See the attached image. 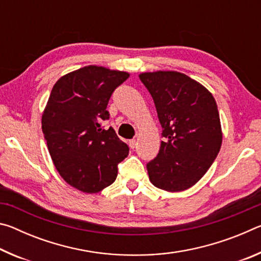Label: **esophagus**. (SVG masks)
<instances>
[{"instance_id": "obj_1", "label": "esophagus", "mask_w": 261, "mask_h": 261, "mask_svg": "<svg viewBox=\"0 0 261 261\" xmlns=\"http://www.w3.org/2000/svg\"><path fill=\"white\" fill-rule=\"evenodd\" d=\"M136 143H137L136 139H131V140L129 141V145H130V147H131V148H135V147H136Z\"/></svg>"}]
</instances>
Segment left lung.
<instances>
[{
    "label": "left lung",
    "instance_id": "left-lung-1",
    "mask_svg": "<svg viewBox=\"0 0 261 261\" xmlns=\"http://www.w3.org/2000/svg\"><path fill=\"white\" fill-rule=\"evenodd\" d=\"M162 126L160 151L147 163L148 177L169 192L193 187L220 152L222 144L215 99L200 83L177 71L143 72Z\"/></svg>",
    "mask_w": 261,
    "mask_h": 261
}]
</instances>
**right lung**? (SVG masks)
Listing matches in <instances>:
<instances>
[{
	"mask_svg": "<svg viewBox=\"0 0 261 261\" xmlns=\"http://www.w3.org/2000/svg\"><path fill=\"white\" fill-rule=\"evenodd\" d=\"M130 74L88 65L64 74L55 83L42 114V132L57 171L65 182L86 193L114 183L117 165L129 147L108 120V101Z\"/></svg>",
	"mask_w": 261,
	"mask_h": 261,
	"instance_id": "add662e5",
	"label": "right lung"
}]
</instances>
